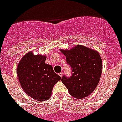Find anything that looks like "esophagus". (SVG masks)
Masks as SVG:
<instances>
[{
    "mask_svg": "<svg viewBox=\"0 0 122 122\" xmlns=\"http://www.w3.org/2000/svg\"><path fill=\"white\" fill-rule=\"evenodd\" d=\"M58 75H59V76H60L61 77V78H62V75H63V73H62V72H60V73L58 74Z\"/></svg>",
    "mask_w": 122,
    "mask_h": 122,
    "instance_id": "obj_1",
    "label": "esophagus"
}]
</instances>
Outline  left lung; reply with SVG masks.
Returning a JSON list of instances; mask_svg holds the SVG:
<instances>
[{
  "label": "left lung",
  "instance_id": "obj_1",
  "mask_svg": "<svg viewBox=\"0 0 122 122\" xmlns=\"http://www.w3.org/2000/svg\"><path fill=\"white\" fill-rule=\"evenodd\" d=\"M60 51L66 56L72 71L70 77L64 75L61 81L75 98L87 97L96 88L101 76L102 61L99 53L79 44L70 50Z\"/></svg>",
  "mask_w": 122,
  "mask_h": 122
}]
</instances>
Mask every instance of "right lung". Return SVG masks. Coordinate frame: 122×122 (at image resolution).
Masks as SVG:
<instances>
[{
    "mask_svg": "<svg viewBox=\"0 0 122 122\" xmlns=\"http://www.w3.org/2000/svg\"><path fill=\"white\" fill-rule=\"evenodd\" d=\"M46 60V55H35L29 52L23 56L17 69L19 82L25 93L41 102L51 97L53 86L61 80L52 66L45 63Z\"/></svg>",
    "mask_w": 122,
    "mask_h": 122,
    "instance_id": "right-lung-1",
    "label": "right lung"
}]
</instances>
